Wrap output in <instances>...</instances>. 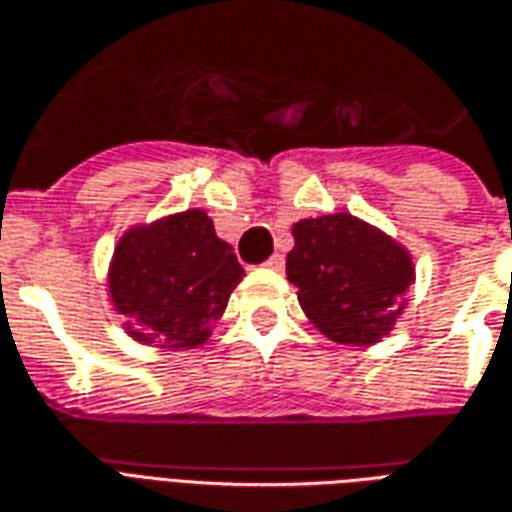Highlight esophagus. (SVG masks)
Returning a JSON list of instances; mask_svg holds the SVG:
<instances>
[{
    "label": "esophagus",
    "instance_id": "1",
    "mask_svg": "<svg viewBox=\"0 0 512 512\" xmlns=\"http://www.w3.org/2000/svg\"><path fill=\"white\" fill-rule=\"evenodd\" d=\"M266 266L271 268V271H282V268H285V257H282V255H271V257H268Z\"/></svg>",
    "mask_w": 512,
    "mask_h": 512
}]
</instances>
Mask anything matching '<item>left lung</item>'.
Here are the masks:
<instances>
[{
  "instance_id": "left-lung-1",
  "label": "left lung",
  "mask_w": 512,
  "mask_h": 512,
  "mask_svg": "<svg viewBox=\"0 0 512 512\" xmlns=\"http://www.w3.org/2000/svg\"><path fill=\"white\" fill-rule=\"evenodd\" d=\"M290 233L285 271L307 321L337 345L381 343L408 307L411 252L354 213L299 219Z\"/></svg>"
}]
</instances>
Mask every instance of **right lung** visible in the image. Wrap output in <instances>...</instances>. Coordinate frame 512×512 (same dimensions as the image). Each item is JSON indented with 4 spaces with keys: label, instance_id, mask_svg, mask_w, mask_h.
<instances>
[{
    "label": "right lung",
    "instance_id": "right-lung-1",
    "mask_svg": "<svg viewBox=\"0 0 512 512\" xmlns=\"http://www.w3.org/2000/svg\"><path fill=\"white\" fill-rule=\"evenodd\" d=\"M241 279L244 266L211 216L186 208L131 224L117 238L106 293L134 343L189 351L208 343Z\"/></svg>",
    "mask_w": 512,
    "mask_h": 512
}]
</instances>
